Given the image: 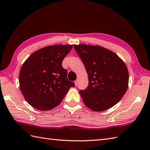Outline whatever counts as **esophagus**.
<instances>
[{
  "instance_id": "obj_1",
  "label": "esophagus",
  "mask_w": 150,
  "mask_h": 150,
  "mask_svg": "<svg viewBox=\"0 0 150 150\" xmlns=\"http://www.w3.org/2000/svg\"><path fill=\"white\" fill-rule=\"evenodd\" d=\"M75 86H77V84H78V80H76L75 81Z\"/></svg>"
}]
</instances>
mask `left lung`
I'll return each mask as SVG.
<instances>
[{
	"label": "left lung",
	"instance_id": "1",
	"mask_svg": "<svg viewBox=\"0 0 150 150\" xmlns=\"http://www.w3.org/2000/svg\"><path fill=\"white\" fill-rule=\"evenodd\" d=\"M86 69L89 83L79 91L84 104L95 111H103L117 104L128 88L129 73L117 54L100 46H73Z\"/></svg>",
	"mask_w": 150,
	"mask_h": 150
}]
</instances>
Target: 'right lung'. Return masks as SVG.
Segmentation results:
<instances>
[{
	"label": "right lung",
	"instance_id": "right-lung-1",
	"mask_svg": "<svg viewBox=\"0 0 150 150\" xmlns=\"http://www.w3.org/2000/svg\"><path fill=\"white\" fill-rule=\"evenodd\" d=\"M73 45L48 46L33 52L22 64L19 73L22 94L31 106L41 111L52 110L61 103L75 86L67 79L62 66Z\"/></svg>",
	"mask_w": 150,
	"mask_h": 150
}]
</instances>
